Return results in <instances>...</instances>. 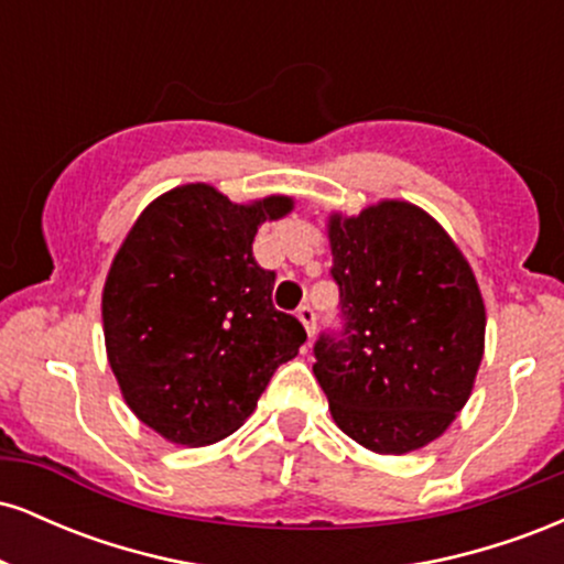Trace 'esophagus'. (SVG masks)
<instances>
[{
  "mask_svg": "<svg viewBox=\"0 0 564 564\" xmlns=\"http://www.w3.org/2000/svg\"><path fill=\"white\" fill-rule=\"evenodd\" d=\"M296 318L302 321L304 332H307L310 339H313V336H315V313H313V307H310V304H302V307L296 310Z\"/></svg>",
  "mask_w": 564,
  "mask_h": 564,
  "instance_id": "1",
  "label": "esophagus"
}]
</instances>
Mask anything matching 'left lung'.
<instances>
[{"label":"left lung","instance_id":"obj_1","mask_svg":"<svg viewBox=\"0 0 564 564\" xmlns=\"http://www.w3.org/2000/svg\"><path fill=\"white\" fill-rule=\"evenodd\" d=\"M341 339L321 336L315 379L336 426L381 456L437 440L467 405L485 352V302L435 217L384 198L328 217Z\"/></svg>","mask_w":564,"mask_h":564}]
</instances>
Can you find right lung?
<instances>
[{
    "instance_id": "1",
    "label": "right lung",
    "mask_w": 564,
    "mask_h": 564,
    "mask_svg": "<svg viewBox=\"0 0 564 564\" xmlns=\"http://www.w3.org/2000/svg\"><path fill=\"white\" fill-rule=\"evenodd\" d=\"M291 196L236 204L215 185L161 193L134 219L102 286L108 364L129 411L174 445L200 448L254 413L307 339L273 307L275 273L251 254Z\"/></svg>"
}]
</instances>
